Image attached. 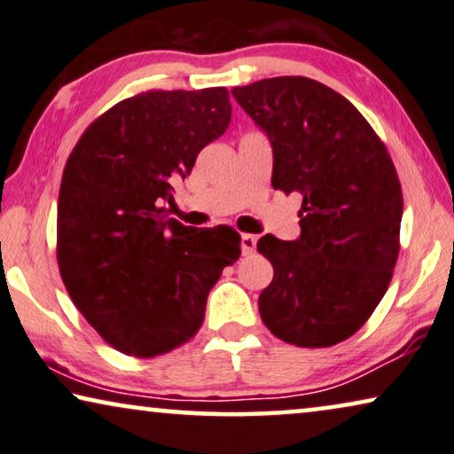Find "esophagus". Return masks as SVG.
<instances>
[{
    "instance_id": "esophagus-1",
    "label": "esophagus",
    "mask_w": 454,
    "mask_h": 454,
    "mask_svg": "<svg viewBox=\"0 0 454 454\" xmlns=\"http://www.w3.org/2000/svg\"><path fill=\"white\" fill-rule=\"evenodd\" d=\"M257 247V236L254 234H240V248L242 254H251Z\"/></svg>"
}]
</instances>
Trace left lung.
Here are the masks:
<instances>
[{"label":"left lung","mask_w":454,"mask_h":454,"mask_svg":"<svg viewBox=\"0 0 454 454\" xmlns=\"http://www.w3.org/2000/svg\"><path fill=\"white\" fill-rule=\"evenodd\" d=\"M232 97L270 137L273 189L302 195L298 239L257 242L273 265L261 318L292 346H335L391 282L403 215L397 170L360 111L321 82L282 75Z\"/></svg>","instance_id":"left-lung-1"}]
</instances>
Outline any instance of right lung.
Returning a JSON list of instances; mask_svg holds the SVG:
<instances>
[{
    "instance_id": "right-lung-1",
    "label": "right lung",
    "mask_w": 454,
    "mask_h": 454,
    "mask_svg": "<svg viewBox=\"0 0 454 454\" xmlns=\"http://www.w3.org/2000/svg\"><path fill=\"white\" fill-rule=\"evenodd\" d=\"M226 88L145 92L84 131L63 170L57 261L88 323L136 357L170 352L201 327L222 270L240 254L228 226L168 218L172 184L230 125Z\"/></svg>"
}]
</instances>
